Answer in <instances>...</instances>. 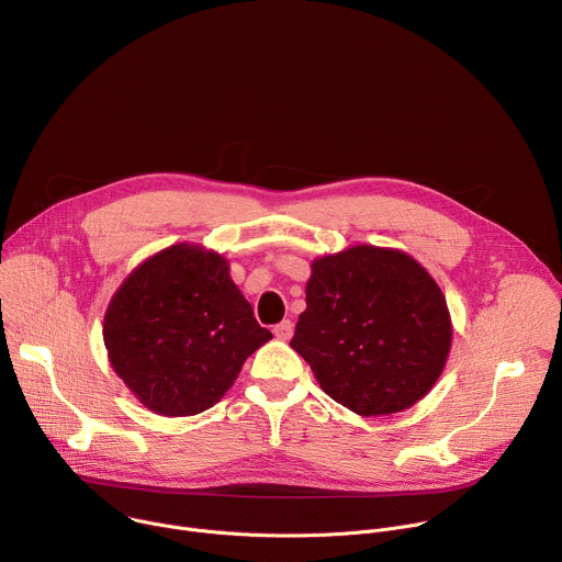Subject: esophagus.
<instances>
[{
    "label": "esophagus",
    "instance_id": "esophagus-1",
    "mask_svg": "<svg viewBox=\"0 0 562 562\" xmlns=\"http://www.w3.org/2000/svg\"><path fill=\"white\" fill-rule=\"evenodd\" d=\"M273 334H276V338L282 340V342L291 340V336H293V323H291V319H282L280 325L273 327Z\"/></svg>",
    "mask_w": 562,
    "mask_h": 562
}]
</instances>
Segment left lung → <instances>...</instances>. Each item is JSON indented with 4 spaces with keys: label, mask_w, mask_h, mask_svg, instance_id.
<instances>
[{
    "label": "left lung",
    "mask_w": 562,
    "mask_h": 562,
    "mask_svg": "<svg viewBox=\"0 0 562 562\" xmlns=\"http://www.w3.org/2000/svg\"><path fill=\"white\" fill-rule=\"evenodd\" d=\"M291 347L319 389L373 418L414 407L445 371L453 325L431 273L409 254L353 245L311 262Z\"/></svg>",
    "instance_id": "obj_1"
}]
</instances>
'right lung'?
<instances>
[{"label": "right lung", "mask_w": 562, "mask_h": 562, "mask_svg": "<svg viewBox=\"0 0 562 562\" xmlns=\"http://www.w3.org/2000/svg\"><path fill=\"white\" fill-rule=\"evenodd\" d=\"M102 336L126 389L169 418L220 403L245 360L273 338L231 280L228 260L193 243L148 256L124 278Z\"/></svg>", "instance_id": "right-lung-1"}]
</instances>
